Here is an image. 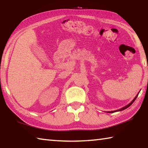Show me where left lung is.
I'll return each mask as SVG.
<instances>
[{"mask_svg": "<svg viewBox=\"0 0 148 148\" xmlns=\"http://www.w3.org/2000/svg\"><path fill=\"white\" fill-rule=\"evenodd\" d=\"M139 92L137 94V95H136V96H135V98H134L133 100L131 101V103L127 104V106H125V107H122V108H121V109H119V110H116V111H107V112H109V113H112V112H118V111H123V110H124V109H127V107H129L130 106H131V105H132V103H133V102L135 101V100H136V98H137V96H138V95Z\"/></svg>", "mask_w": 148, "mask_h": 148, "instance_id": "left-lung-1", "label": "left lung"}]
</instances>
